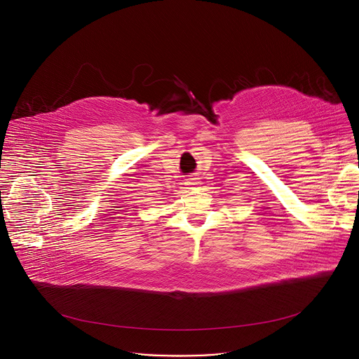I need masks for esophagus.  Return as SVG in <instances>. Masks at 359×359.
Here are the masks:
<instances>
[{"mask_svg": "<svg viewBox=\"0 0 359 359\" xmlns=\"http://www.w3.org/2000/svg\"><path fill=\"white\" fill-rule=\"evenodd\" d=\"M184 184H186V187H187V189H194L198 183H197L196 177H190V179H187V180H186V183H184Z\"/></svg>", "mask_w": 359, "mask_h": 359, "instance_id": "34e87169", "label": "esophagus"}]
</instances>
